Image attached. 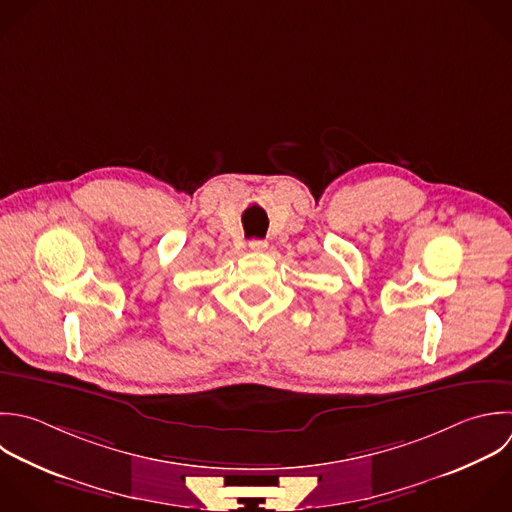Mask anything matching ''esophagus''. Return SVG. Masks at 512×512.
<instances>
[{"label": "esophagus", "instance_id": "34e87169", "mask_svg": "<svg viewBox=\"0 0 512 512\" xmlns=\"http://www.w3.org/2000/svg\"><path fill=\"white\" fill-rule=\"evenodd\" d=\"M250 248H252L254 252H264V250L268 248V242H266V240H252V242H250Z\"/></svg>", "mask_w": 512, "mask_h": 512}]
</instances>
